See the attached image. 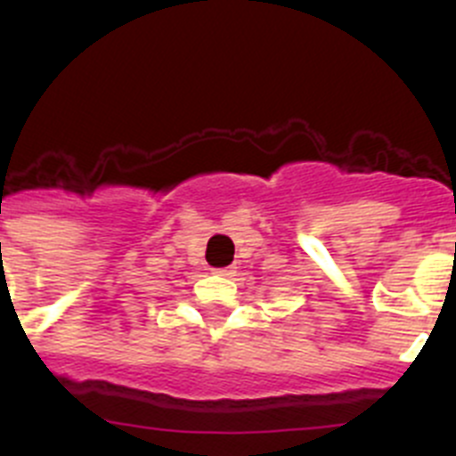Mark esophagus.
I'll list each match as a JSON object with an SVG mask.
<instances>
[{"label": "esophagus", "instance_id": "1", "mask_svg": "<svg viewBox=\"0 0 456 456\" xmlns=\"http://www.w3.org/2000/svg\"><path fill=\"white\" fill-rule=\"evenodd\" d=\"M212 272H215L216 276H232V273H235V267H215Z\"/></svg>", "mask_w": 456, "mask_h": 456}]
</instances>
